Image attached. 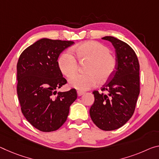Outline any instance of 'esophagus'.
I'll list each match as a JSON object with an SVG mask.
<instances>
[{
  "label": "esophagus",
  "instance_id": "1",
  "mask_svg": "<svg viewBox=\"0 0 159 159\" xmlns=\"http://www.w3.org/2000/svg\"><path fill=\"white\" fill-rule=\"evenodd\" d=\"M77 94H78V96H81L82 95L84 94V92L81 91V90H78Z\"/></svg>",
  "mask_w": 159,
  "mask_h": 159
}]
</instances>
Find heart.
<instances>
[{
    "label": "heart",
    "mask_w": 159,
    "mask_h": 159,
    "mask_svg": "<svg viewBox=\"0 0 159 159\" xmlns=\"http://www.w3.org/2000/svg\"><path fill=\"white\" fill-rule=\"evenodd\" d=\"M73 54L80 61H89L84 74H75L69 79L70 86L79 90H86L96 85L99 81L105 83L111 78L117 67V59L110 53V49L96 41H86L77 45ZM58 64L61 73L67 77L75 74L78 63L69 52L60 56Z\"/></svg>",
    "instance_id": "1"
}]
</instances>
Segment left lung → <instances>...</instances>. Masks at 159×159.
I'll return each instance as SVG.
<instances>
[{
	"instance_id": "1",
	"label": "left lung",
	"mask_w": 159,
	"mask_h": 159,
	"mask_svg": "<svg viewBox=\"0 0 159 159\" xmlns=\"http://www.w3.org/2000/svg\"><path fill=\"white\" fill-rule=\"evenodd\" d=\"M115 49L117 67L112 76L101 88L93 92L95 101L90 109L94 124L100 129L111 131L124 125L134 112L139 95V64L129 44L106 36Z\"/></svg>"
}]
</instances>
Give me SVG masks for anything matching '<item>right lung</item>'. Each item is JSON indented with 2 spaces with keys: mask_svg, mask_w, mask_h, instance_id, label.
<instances>
[{
  "mask_svg": "<svg viewBox=\"0 0 159 159\" xmlns=\"http://www.w3.org/2000/svg\"><path fill=\"white\" fill-rule=\"evenodd\" d=\"M74 42L43 38L22 52L17 64V93L22 113L34 127L44 132L59 129L77 98L75 89L58 92L67 83L58 58Z\"/></svg>",
  "mask_w": 159,
  "mask_h": 159,
  "instance_id": "add662e5",
  "label": "right lung"
}]
</instances>
